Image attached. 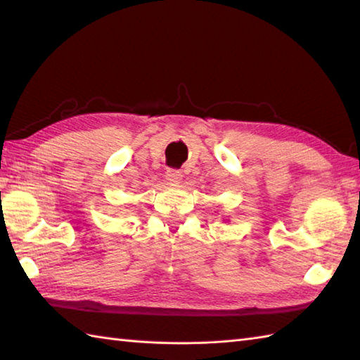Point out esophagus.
Wrapping results in <instances>:
<instances>
[{"label": "esophagus", "mask_w": 360, "mask_h": 360, "mask_svg": "<svg viewBox=\"0 0 360 360\" xmlns=\"http://www.w3.org/2000/svg\"><path fill=\"white\" fill-rule=\"evenodd\" d=\"M165 178L168 182H172V184H178L182 179V173L179 170H174V168H170V170H167Z\"/></svg>", "instance_id": "esophagus-1"}]
</instances>
